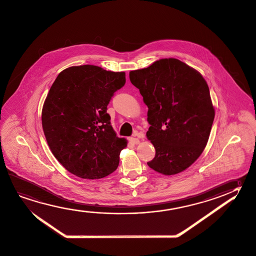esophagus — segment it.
<instances>
[{
  "instance_id": "1",
  "label": "esophagus",
  "mask_w": 256,
  "mask_h": 256,
  "mask_svg": "<svg viewBox=\"0 0 256 256\" xmlns=\"http://www.w3.org/2000/svg\"><path fill=\"white\" fill-rule=\"evenodd\" d=\"M130 142L132 143V144H139L140 140L138 138H134V137H130V139H129Z\"/></svg>"
}]
</instances>
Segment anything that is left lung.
I'll return each instance as SVG.
<instances>
[{"label":"left lung","instance_id":"left-lung-1","mask_svg":"<svg viewBox=\"0 0 256 256\" xmlns=\"http://www.w3.org/2000/svg\"><path fill=\"white\" fill-rule=\"evenodd\" d=\"M129 75L148 108L146 135L156 155L148 166L165 176L182 172L208 142L215 116L208 84L199 72L174 58Z\"/></svg>","mask_w":256,"mask_h":256}]
</instances>
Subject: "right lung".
<instances>
[{"instance_id":"1","label":"right lung","mask_w":256,"mask_h":256,"mask_svg":"<svg viewBox=\"0 0 256 256\" xmlns=\"http://www.w3.org/2000/svg\"><path fill=\"white\" fill-rule=\"evenodd\" d=\"M126 74L95 65L64 70L52 83L42 109L44 134L54 156L70 173L100 179L116 171L127 146L106 113Z\"/></svg>"}]
</instances>
